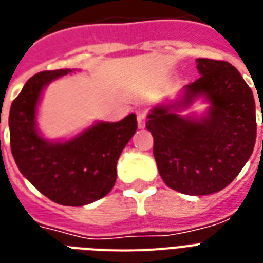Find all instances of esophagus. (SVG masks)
Masks as SVG:
<instances>
[{"mask_svg":"<svg viewBox=\"0 0 263 263\" xmlns=\"http://www.w3.org/2000/svg\"><path fill=\"white\" fill-rule=\"evenodd\" d=\"M137 122L138 127H140V129H144L145 123H146V115H145L144 111H138L137 112Z\"/></svg>","mask_w":263,"mask_h":263,"instance_id":"34e87169","label":"esophagus"}]
</instances>
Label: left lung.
<instances>
[{
    "label": "left lung",
    "mask_w": 263,
    "mask_h": 263,
    "mask_svg": "<svg viewBox=\"0 0 263 263\" xmlns=\"http://www.w3.org/2000/svg\"><path fill=\"white\" fill-rule=\"evenodd\" d=\"M199 77L184 87L171 106L156 107L146 129L153 136L159 174L172 190L189 195L213 194L238 176L253 153L257 118L253 91L227 61L197 60ZM205 96L211 107L201 120L172 111Z\"/></svg>",
    "instance_id": "1"
}]
</instances>
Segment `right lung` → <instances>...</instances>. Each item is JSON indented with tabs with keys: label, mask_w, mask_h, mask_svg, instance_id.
Listing matches in <instances>:
<instances>
[{
	"label": "right lung",
	"mask_w": 263,
	"mask_h": 263,
	"mask_svg": "<svg viewBox=\"0 0 263 263\" xmlns=\"http://www.w3.org/2000/svg\"><path fill=\"white\" fill-rule=\"evenodd\" d=\"M69 69L36 73L25 83L9 112L10 149L18 170L54 202L83 206L108 194L117 161L137 130L130 114L115 123L100 122L66 142H48L36 132L35 114L42 89Z\"/></svg>",
	"instance_id": "right-lung-1"
}]
</instances>
